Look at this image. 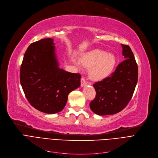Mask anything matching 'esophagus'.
Instances as JSON below:
<instances>
[{
    "instance_id": "obj_1",
    "label": "esophagus",
    "mask_w": 158,
    "mask_h": 158,
    "mask_svg": "<svg viewBox=\"0 0 158 158\" xmlns=\"http://www.w3.org/2000/svg\"><path fill=\"white\" fill-rule=\"evenodd\" d=\"M85 85H87V81L85 80V79L84 78H81V86L83 87Z\"/></svg>"
}]
</instances>
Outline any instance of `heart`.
I'll return each mask as SVG.
<instances>
[{"label":"heart","mask_w":158,"mask_h":158,"mask_svg":"<svg viewBox=\"0 0 158 158\" xmlns=\"http://www.w3.org/2000/svg\"><path fill=\"white\" fill-rule=\"evenodd\" d=\"M80 62L85 68H89V75L94 81H101L108 78L112 73L117 64V59L113 53L100 49H94L83 53ZM75 64L80 70L81 67L78 62Z\"/></svg>","instance_id":"b5f03b06"}]
</instances>
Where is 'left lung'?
I'll return each instance as SVG.
<instances>
[{"instance_id": "obj_1", "label": "left lung", "mask_w": 158, "mask_h": 158, "mask_svg": "<svg viewBox=\"0 0 158 158\" xmlns=\"http://www.w3.org/2000/svg\"><path fill=\"white\" fill-rule=\"evenodd\" d=\"M125 60L112 76L93 85L96 95L90 103L91 110L99 115L118 113L131 100L138 81V66L128 45L121 44Z\"/></svg>"}]
</instances>
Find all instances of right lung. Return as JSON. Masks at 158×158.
<instances>
[{
    "instance_id": "add662e5",
    "label": "right lung",
    "mask_w": 158,
    "mask_h": 158,
    "mask_svg": "<svg viewBox=\"0 0 158 158\" xmlns=\"http://www.w3.org/2000/svg\"><path fill=\"white\" fill-rule=\"evenodd\" d=\"M80 74L59 68L53 39H42L27 49L20 68V83L30 104L40 112H60L68 94L80 86Z\"/></svg>"
}]
</instances>
